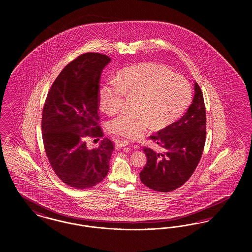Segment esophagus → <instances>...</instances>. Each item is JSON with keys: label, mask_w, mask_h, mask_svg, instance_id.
<instances>
[{"label": "esophagus", "mask_w": 252, "mask_h": 252, "mask_svg": "<svg viewBox=\"0 0 252 252\" xmlns=\"http://www.w3.org/2000/svg\"><path fill=\"white\" fill-rule=\"evenodd\" d=\"M129 145V142L126 141V140H121V141H117L116 142V148L119 149V148H123V147H126Z\"/></svg>", "instance_id": "34e87169"}]
</instances>
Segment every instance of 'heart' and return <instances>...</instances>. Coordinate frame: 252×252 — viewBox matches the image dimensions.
Masks as SVG:
<instances>
[{"label": "heart", "instance_id": "heart-1", "mask_svg": "<svg viewBox=\"0 0 252 252\" xmlns=\"http://www.w3.org/2000/svg\"><path fill=\"white\" fill-rule=\"evenodd\" d=\"M126 95H136L133 112H122L108 123L116 136L138 140L153 124L163 127L178 120L192 102V87L183 76L156 63L124 69L99 88L101 108L109 114L120 109Z\"/></svg>", "mask_w": 252, "mask_h": 252}]
</instances>
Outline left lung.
Segmentation results:
<instances>
[{
  "mask_svg": "<svg viewBox=\"0 0 252 252\" xmlns=\"http://www.w3.org/2000/svg\"><path fill=\"white\" fill-rule=\"evenodd\" d=\"M150 138L164 151L144 147L147 162L140 173L142 182L158 192L180 188L197 166L206 140V109L197 83H194V95L187 112Z\"/></svg>",
  "mask_w": 252,
  "mask_h": 252,
  "instance_id": "obj_1",
  "label": "left lung"
}]
</instances>
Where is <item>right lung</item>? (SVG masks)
I'll return each instance as SVG.
<instances>
[{
	"label": "right lung",
	"mask_w": 252,
	"mask_h": 252,
	"mask_svg": "<svg viewBox=\"0 0 252 252\" xmlns=\"http://www.w3.org/2000/svg\"><path fill=\"white\" fill-rule=\"evenodd\" d=\"M106 55L87 53L70 62L52 85L42 112V139L49 162L65 184L86 189L108 175L113 143L104 138L90 149L87 137L99 140V82L110 62Z\"/></svg>",
	"instance_id": "right-lung-1"
}]
</instances>
